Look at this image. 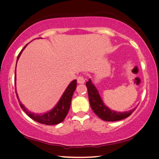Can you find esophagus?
<instances>
[{"mask_svg":"<svg viewBox=\"0 0 159 159\" xmlns=\"http://www.w3.org/2000/svg\"><path fill=\"white\" fill-rule=\"evenodd\" d=\"M77 81H78V83H79V84H84V83H85L84 77L82 76V75H80V76L78 78Z\"/></svg>","mask_w":159,"mask_h":159,"instance_id":"34e87169","label":"esophagus"}]
</instances>
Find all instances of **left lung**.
<instances>
[{"mask_svg":"<svg viewBox=\"0 0 159 159\" xmlns=\"http://www.w3.org/2000/svg\"><path fill=\"white\" fill-rule=\"evenodd\" d=\"M86 84L88 89L90 105L93 112L101 119L106 121H117V120L129 117L136 110V107L129 111H125V112H118V111L111 110L103 102L98 90L92 83L91 80L89 79V81H87Z\"/></svg>","mask_w":159,"mask_h":159,"instance_id":"1","label":"left lung"}]
</instances>
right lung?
I'll return each instance as SVG.
<instances>
[{
    "label": "right lung",
    "mask_w": 159,
    "mask_h": 159,
    "mask_svg": "<svg viewBox=\"0 0 159 159\" xmlns=\"http://www.w3.org/2000/svg\"><path fill=\"white\" fill-rule=\"evenodd\" d=\"M27 46V45H25L24 48L22 49V51L20 52V53L18 54L17 61L20 58V56L22 53V52L25 47ZM16 80V67L15 70V84ZM75 88H76V80H73L70 83V84L68 85V87L66 88L65 90L64 93H63L62 96L61 97L60 100L58 102V103L54 106L53 109L48 111L46 113H34L30 112L28 111L22 103L20 102V100L18 98V96L17 92L16 93L17 95V98L18 101L20 103V106L22 109L25 111V113L31 118L33 120H35L36 122H39L40 124H46V125H56L58 124L63 121L65 119L66 116H67L68 111L70 109V103H71V99L73 94L74 93Z\"/></svg>",
    "instance_id": "obj_1"
}]
</instances>
